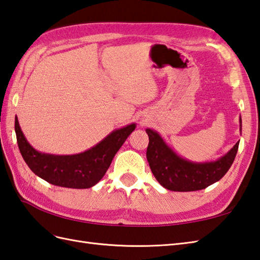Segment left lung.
<instances>
[{
  "mask_svg": "<svg viewBox=\"0 0 260 260\" xmlns=\"http://www.w3.org/2000/svg\"><path fill=\"white\" fill-rule=\"evenodd\" d=\"M146 133L149 138L146 157L150 171L161 186L174 191L201 190L218 182L231 168L239 145V142L236 143L218 160L197 164L180 158L156 132L147 128Z\"/></svg>",
  "mask_w": 260,
  "mask_h": 260,
  "instance_id": "left-lung-1",
  "label": "left lung"
}]
</instances>
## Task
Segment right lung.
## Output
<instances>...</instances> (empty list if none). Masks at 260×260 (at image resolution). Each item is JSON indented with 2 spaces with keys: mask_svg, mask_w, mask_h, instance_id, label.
Wrapping results in <instances>:
<instances>
[{
  "mask_svg": "<svg viewBox=\"0 0 260 260\" xmlns=\"http://www.w3.org/2000/svg\"><path fill=\"white\" fill-rule=\"evenodd\" d=\"M132 124L114 131L96 146L77 155L57 156L35 150L24 137L19 120L15 118L16 141L23 159L31 171L47 183L68 188H89L98 184L110 167L114 156L131 133Z\"/></svg>",
  "mask_w": 260,
  "mask_h": 260,
  "instance_id": "right-lung-1",
  "label": "right lung"
}]
</instances>
